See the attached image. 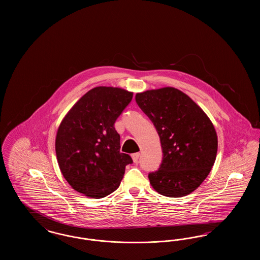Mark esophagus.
Returning a JSON list of instances; mask_svg holds the SVG:
<instances>
[{
	"mask_svg": "<svg viewBox=\"0 0 260 260\" xmlns=\"http://www.w3.org/2000/svg\"><path fill=\"white\" fill-rule=\"evenodd\" d=\"M139 156H140V154H139V153H135V154H132V158H133V161H135V162H137L138 159H139Z\"/></svg>",
	"mask_w": 260,
	"mask_h": 260,
	"instance_id": "34e87169",
	"label": "esophagus"
}]
</instances>
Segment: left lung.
Returning a JSON list of instances; mask_svg holds the SVG:
<instances>
[{
	"instance_id": "left-lung-1",
	"label": "left lung",
	"mask_w": 260,
	"mask_h": 260,
	"mask_svg": "<svg viewBox=\"0 0 260 260\" xmlns=\"http://www.w3.org/2000/svg\"><path fill=\"white\" fill-rule=\"evenodd\" d=\"M136 100L161 139L160 169L149 173L159 194L179 198L195 191L215 161L217 135L208 115L183 91L173 87L137 92Z\"/></svg>"
}]
</instances>
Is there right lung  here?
I'll return each mask as SVG.
<instances>
[{
  "mask_svg": "<svg viewBox=\"0 0 260 260\" xmlns=\"http://www.w3.org/2000/svg\"><path fill=\"white\" fill-rule=\"evenodd\" d=\"M121 87H96L79 99L62 119L55 137L56 159L63 177L88 198L114 192L133 160L120 151L114 124L133 99Z\"/></svg>",
  "mask_w": 260,
  "mask_h": 260,
  "instance_id": "add662e5",
  "label": "right lung"
}]
</instances>
